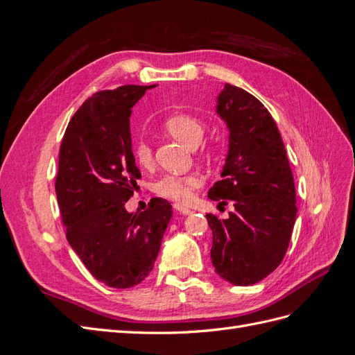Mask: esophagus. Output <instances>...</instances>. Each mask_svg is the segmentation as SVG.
Wrapping results in <instances>:
<instances>
[{"instance_id":"esophagus-1","label":"esophagus","mask_w":355,"mask_h":355,"mask_svg":"<svg viewBox=\"0 0 355 355\" xmlns=\"http://www.w3.org/2000/svg\"><path fill=\"white\" fill-rule=\"evenodd\" d=\"M175 210H178L180 214H191L192 211H191V209H188V207H185V206H182V204H175Z\"/></svg>"}]
</instances>
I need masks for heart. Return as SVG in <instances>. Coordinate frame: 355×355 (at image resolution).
<instances>
[{
	"label": "heart",
	"mask_w": 355,
	"mask_h": 355,
	"mask_svg": "<svg viewBox=\"0 0 355 355\" xmlns=\"http://www.w3.org/2000/svg\"><path fill=\"white\" fill-rule=\"evenodd\" d=\"M164 130L173 136L176 141L182 142L188 148H196L204 136V124L198 116L179 112L170 115L164 121ZM204 154L211 157L214 154V148L207 146L204 149ZM133 155L136 163L149 168L154 164V153L148 142L139 141L133 148ZM202 185V178L198 173H187V175H167L159 179L155 185V192L158 196L185 202L192 197V192Z\"/></svg>",
	"instance_id": "heart-1"
}]
</instances>
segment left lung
<instances>
[{
	"label": "left lung",
	"instance_id": "1",
	"mask_svg": "<svg viewBox=\"0 0 355 355\" xmlns=\"http://www.w3.org/2000/svg\"><path fill=\"white\" fill-rule=\"evenodd\" d=\"M230 148L222 180L209 198L232 202L228 219L206 214L211 263L235 286L259 283L282 263L296 220V189L286 148L271 114L253 94L231 84L218 96Z\"/></svg>",
	"mask_w": 355,
	"mask_h": 355
}]
</instances>
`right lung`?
<instances>
[{
  "instance_id": "right-lung-1",
  "label": "right lung",
  "mask_w": 355,
  "mask_h": 355,
  "mask_svg": "<svg viewBox=\"0 0 355 355\" xmlns=\"http://www.w3.org/2000/svg\"><path fill=\"white\" fill-rule=\"evenodd\" d=\"M155 85L94 93L73 114L59 151L56 196L67 239L101 283L128 288L153 271L171 206L153 198L141 213L124 204L141 171L132 151V108Z\"/></svg>"
}]
</instances>
